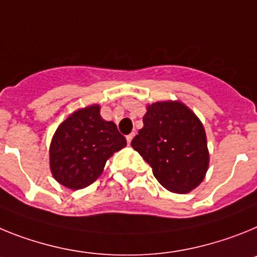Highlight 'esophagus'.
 Instances as JSON below:
<instances>
[{"label":"esophagus","instance_id":"obj_1","mask_svg":"<svg viewBox=\"0 0 257 257\" xmlns=\"http://www.w3.org/2000/svg\"><path fill=\"white\" fill-rule=\"evenodd\" d=\"M133 137H135V133H131L129 136H126V142H128V145H131L132 140H133Z\"/></svg>","mask_w":257,"mask_h":257}]
</instances>
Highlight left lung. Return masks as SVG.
Here are the masks:
<instances>
[{
  "label": "left lung",
  "mask_w": 257,
  "mask_h": 257,
  "mask_svg": "<svg viewBox=\"0 0 257 257\" xmlns=\"http://www.w3.org/2000/svg\"><path fill=\"white\" fill-rule=\"evenodd\" d=\"M144 128L132 147L153 168L167 190L186 194L204 180L209 167L207 136L199 117L180 101L147 104Z\"/></svg>",
  "instance_id": "1"
}]
</instances>
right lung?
I'll use <instances>...</instances> for the list:
<instances>
[{"label":"right lung","mask_w":257,"mask_h":257,"mask_svg":"<svg viewBox=\"0 0 257 257\" xmlns=\"http://www.w3.org/2000/svg\"><path fill=\"white\" fill-rule=\"evenodd\" d=\"M126 146L113 121L101 116V106L73 111L51 138L49 164L53 177L71 190L89 186L103 173L106 162Z\"/></svg>","instance_id":"right-lung-1"}]
</instances>
